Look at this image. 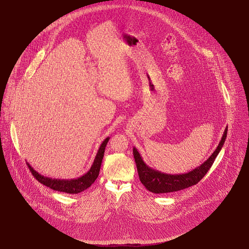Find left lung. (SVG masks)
Listing matches in <instances>:
<instances>
[{
    "label": "left lung",
    "instance_id": "1",
    "mask_svg": "<svg viewBox=\"0 0 249 249\" xmlns=\"http://www.w3.org/2000/svg\"><path fill=\"white\" fill-rule=\"evenodd\" d=\"M227 134L228 127H226L225 129L224 135L217 149L210 156V158L206 161H204L200 166L183 174H167L150 167L144 161V160L142 159L137 149L134 148L133 155L142 184H143L149 191L156 194L179 191L197 184L211 168L212 164L214 163L217 156L219 155L220 151L222 150L225 144Z\"/></svg>",
    "mask_w": 249,
    "mask_h": 249
}]
</instances>
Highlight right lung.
<instances>
[{
    "instance_id": "obj_1",
    "label": "right lung",
    "mask_w": 249,
    "mask_h": 249,
    "mask_svg": "<svg viewBox=\"0 0 249 249\" xmlns=\"http://www.w3.org/2000/svg\"><path fill=\"white\" fill-rule=\"evenodd\" d=\"M109 141V137L106 138L102 144L100 145L97 154L95 156V159L93 160V163L90 167V169L81 177H78V178L74 179H56V178H50V177H46L40 173H38L36 170H34L33 167L26 161L27 166L33 176L36 178L40 183L43 185L56 190L60 192H65L68 194H78L86 189H88L97 178V176L99 174L100 170V165L102 162V159L104 156V151L105 147L107 145Z\"/></svg>"
}]
</instances>
